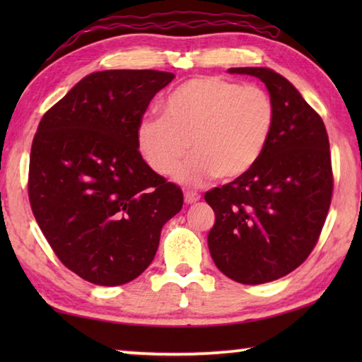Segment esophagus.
Masks as SVG:
<instances>
[{"instance_id":"1","label":"esophagus","mask_w":362,"mask_h":362,"mask_svg":"<svg viewBox=\"0 0 362 362\" xmlns=\"http://www.w3.org/2000/svg\"><path fill=\"white\" fill-rule=\"evenodd\" d=\"M183 198H185L187 204H193L201 198V194L198 192H193V189H187V192L183 193Z\"/></svg>"}]
</instances>
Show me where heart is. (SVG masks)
Here are the masks:
<instances>
[{"instance_id":"b5f03b06","label":"heart","mask_w":362,"mask_h":362,"mask_svg":"<svg viewBox=\"0 0 362 362\" xmlns=\"http://www.w3.org/2000/svg\"><path fill=\"white\" fill-rule=\"evenodd\" d=\"M273 124V100L260 86L199 76L170 90L163 116L139 122L137 145L159 175L173 174L192 148L193 156L177 170L180 180H235L259 163Z\"/></svg>"}]
</instances>
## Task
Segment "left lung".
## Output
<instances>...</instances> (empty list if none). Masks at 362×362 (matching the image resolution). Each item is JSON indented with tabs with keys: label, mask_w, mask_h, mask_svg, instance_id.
<instances>
[{
	"label": "left lung",
	"mask_w": 362,
	"mask_h": 362,
	"mask_svg": "<svg viewBox=\"0 0 362 362\" xmlns=\"http://www.w3.org/2000/svg\"><path fill=\"white\" fill-rule=\"evenodd\" d=\"M230 73L265 83L274 124L259 163L204 194L216 223L207 236L212 260L241 284H263L293 272L320 240L334 192L326 126L298 90L269 69Z\"/></svg>",
	"instance_id": "obj_1"
}]
</instances>
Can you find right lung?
<instances>
[{
  "mask_svg": "<svg viewBox=\"0 0 362 362\" xmlns=\"http://www.w3.org/2000/svg\"><path fill=\"white\" fill-rule=\"evenodd\" d=\"M174 75L107 70L83 78L42 116L30 151L28 199L54 254L97 286H121L155 259L180 187L144 161L137 126Z\"/></svg>",
  "mask_w": 362,
  "mask_h": 362,
  "instance_id": "add662e5",
  "label": "right lung"
}]
</instances>
